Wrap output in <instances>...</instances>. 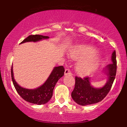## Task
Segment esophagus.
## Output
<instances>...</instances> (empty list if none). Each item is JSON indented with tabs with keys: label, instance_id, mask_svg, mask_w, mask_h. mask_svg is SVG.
I'll return each instance as SVG.
<instances>
[{
	"label": "esophagus",
	"instance_id": "34e87169",
	"mask_svg": "<svg viewBox=\"0 0 127 127\" xmlns=\"http://www.w3.org/2000/svg\"><path fill=\"white\" fill-rule=\"evenodd\" d=\"M64 75H72V72H71L70 70L69 69V68H66V69L65 70V72H64Z\"/></svg>",
	"mask_w": 127,
	"mask_h": 127
}]
</instances>
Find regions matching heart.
<instances>
[{
  "label": "heart",
  "instance_id": "1",
  "mask_svg": "<svg viewBox=\"0 0 127 127\" xmlns=\"http://www.w3.org/2000/svg\"><path fill=\"white\" fill-rule=\"evenodd\" d=\"M95 51L93 48L85 45L77 46L70 52V57L72 59H81L76 65V70L82 75L91 73L98 66V60L95 57Z\"/></svg>",
  "mask_w": 127,
  "mask_h": 127
}]
</instances>
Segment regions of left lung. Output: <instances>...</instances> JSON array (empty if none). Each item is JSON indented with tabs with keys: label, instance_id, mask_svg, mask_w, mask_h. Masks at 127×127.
Masks as SVG:
<instances>
[{
	"label": "left lung",
	"instance_id": "obj_1",
	"mask_svg": "<svg viewBox=\"0 0 127 127\" xmlns=\"http://www.w3.org/2000/svg\"><path fill=\"white\" fill-rule=\"evenodd\" d=\"M116 52L112 54V63L107 65L105 70L107 72V81L102 88H94L91 85L90 78H81L75 77V85L72 92V97L76 103L81 106L95 104L101 101L109 93L112 88L116 73Z\"/></svg>",
	"mask_w": 127,
	"mask_h": 127
}]
</instances>
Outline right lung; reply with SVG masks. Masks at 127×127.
<instances>
[{
    "mask_svg": "<svg viewBox=\"0 0 127 127\" xmlns=\"http://www.w3.org/2000/svg\"><path fill=\"white\" fill-rule=\"evenodd\" d=\"M48 38V36L39 35V34L30 35L20 43L27 42H36L40 41L42 39H47ZM64 68L63 67V66L60 65L59 67H55L48 78L43 85L36 89L30 90V89L23 88L17 84L14 78L12 66L11 67V77H12L13 84L19 95L26 101L33 104H39V105L45 104L50 100L53 94V90L55 86L60 78H62L64 75Z\"/></svg>",
    "mask_w": 127,
    "mask_h": 127,
    "instance_id": "obj_1",
    "label": "right lung"
}]
</instances>
